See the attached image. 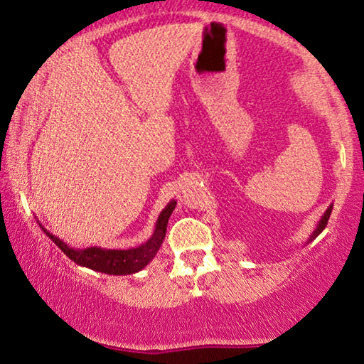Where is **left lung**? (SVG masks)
<instances>
[{
	"instance_id": "obj_1",
	"label": "left lung",
	"mask_w": 364,
	"mask_h": 364,
	"mask_svg": "<svg viewBox=\"0 0 364 364\" xmlns=\"http://www.w3.org/2000/svg\"><path fill=\"white\" fill-rule=\"evenodd\" d=\"M330 214H331V206L326 209V213L323 214V218L320 219V223H318V226H316V229H315V232L311 234V237H310V240L311 239H315L316 235H318L321 231H323V229L326 228V224H328V219H330Z\"/></svg>"
}]
</instances>
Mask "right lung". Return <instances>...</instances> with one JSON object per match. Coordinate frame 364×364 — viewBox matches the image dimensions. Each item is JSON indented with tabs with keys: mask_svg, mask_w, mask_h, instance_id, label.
<instances>
[{
	"mask_svg": "<svg viewBox=\"0 0 364 364\" xmlns=\"http://www.w3.org/2000/svg\"><path fill=\"white\" fill-rule=\"evenodd\" d=\"M176 206V201H171L168 206L163 209L160 218L156 221V229L150 239L145 244H141L136 249L129 250H107L99 247H89L84 250H75L70 249L68 244H64L59 237H54L53 234H49L46 229L43 231L53 239V242L68 255L70 260H74L75 264L85 265V267L99 270V272L110 274V275H127V274H135L138 270H141L150 260L155 257L156 250L160 249V245L165 239L168 219H170L173 209Z\"/></svg>",
	"mask_w": 364,
	"mask_h": 364,
	"instance_id": "1",
	"label": "right lung"
}]
</instances>
